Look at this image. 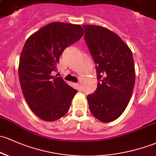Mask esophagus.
Returning a JSON list of instances; mask_svg holds the SVG:
<instances>
[{"mask_svg": "<svg viewBox=\"0 0 156 156\" xmlns=\"http://www.w3.org/2000/svg\"><path fill=\"white\" fill-rule=\"evenodd\" d=\"M76 89L78 90V91H81L82 90V88H81V84H80V83H76Z\"/></svg>", "mask_w": 156, "mask_h": 156, "instance_id": "esophagus-1", "label": "esophagus"}]
</instances>
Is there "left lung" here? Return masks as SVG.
Here are the masks:
<instances>
[{"instance_id": "left-lung-1", "label": "left lung", "mask_w": 156, "mask_h": 156, "mask_svg": "<svg viewBox=\"0 0 156 156\" xmlns=\"http://www.w3.org/2000/svg\"><path fill=\"white\" fill-rule=\"evenodd\" d=\"M85 40L96 64L98 88L87 96L92 115L103 123L116 120L126 108L135 82L132 53L116 33L84 25Z\"/></svg>"}]
</instances>
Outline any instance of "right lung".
I'll list each match as a JSON object with an SVG mask.
<instances>
[{"label":"right lung","mask_w":156,"mask_h":156,"mask_svg":"<svg viewBox=\"0 0 156 156\" xmlns=\"http://www.w3.org/2000/svg\"><path fill=\"white\" fill-rule=\"evenodd\" d=\"M84 34L80 25L53 22L32 34L20 56L18 76L23 94L35 115L54 121L67 114L76 89L62 78L52 76L57 71L59 56L68 46Z\"/></svg>","instance_id":"obj_1"}]
</instances>
